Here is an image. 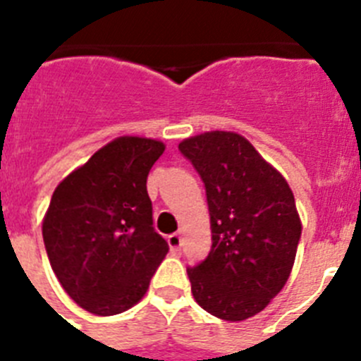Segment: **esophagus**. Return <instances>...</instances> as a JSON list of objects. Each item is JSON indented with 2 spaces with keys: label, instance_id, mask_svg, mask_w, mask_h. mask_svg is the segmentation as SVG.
Returning a JSON list of instances; mask_svg holds the SVG:
<instances>
[{
  "label": "esophagus",
  "instance_id": "obj_1",
  "mask_svg": "<svg viewBox=\"0 0 361 361\" xmlns=\"http://www.w3.org/2000/svg\"><path fill=\"white\" fill-rule=\"evenodd\" d=\"M168 244H170L171 253H178L180 251V245H183V237L178 235V233H173L168 237Z\"/></svg>",
  "mask_w": 361,
  "mask_h": 361
}]
</instances>
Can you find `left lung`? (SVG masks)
I'll return each instance as SVG.
<instances>
[{
    "mask_svg": "<svg viewBox=\"0 0 361 361\" xmlns=\"http://www.w3.org/2000/svg\"><path fill=\"white\" fill-rule=\"evenodd\" d=\"M178 149L202 178L212 222V251L188 267L193 298L226 322L255 317L295 264L302 224L291 188L238 133H200Z\"/></svg>",
    "mask_w": 361,
    "mask_h": 361,
    "instance_id": "left-lung-1",
    "label": "left lung"
}]
</instances>
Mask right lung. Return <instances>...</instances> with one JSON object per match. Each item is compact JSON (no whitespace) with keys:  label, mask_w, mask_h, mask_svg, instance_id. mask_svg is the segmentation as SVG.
I'll return each mask as SVG.
<instances>
[{"label":"right lung","mask_w":361,"mask_h":361,"mask_svg":"<svg viewBox=\"0 0 361 361\" xmlns=\"http://www.w3.org/2000/svg\"><path fill=\"white\" fill-rule=\"evenodd\" d=\"M166 146L117 137L63 178L43 220L44 250L70 298L97 317L135 305L168 253L146 190Z\"/></svg>","instance_id":"right-lung-1"}]
</instances>
